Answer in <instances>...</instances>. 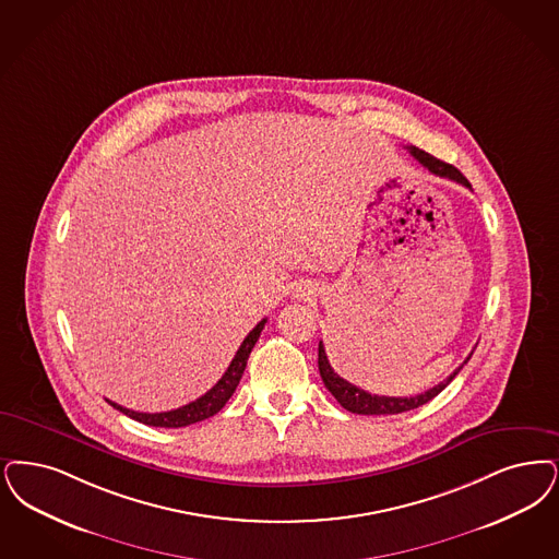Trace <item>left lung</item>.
Listing matches in <instances>:
<instances>
[{"mask_svg": "<svg viewBox=\"0 0 559 559\" xmlns=\"http://www.w3.org/2000/svg\"><path fill=\"white\" fill-rule=\"evenodd\" d=\"M407 150H409V154L416 157V159H418L425 168H428L432 175L443 177V179L455 180V182H460V185H464V187H469L468 179H466V177H464L455 166L445 164V162H441V159H437V157L426 154V152L418 150V147H414V145H409ZM468 359L469 356L466 358V361H468ZM466 361H464V364H466ZM464 364H462V366H464ZM462 366H460L453 374H449L447 380L439 382L437 386L428 389V391L420 393V395H414V397H386V395H372V393H368V391L359 389L356 384H352V382L341 379V377L336 374L335 370H333V366H331L329 358H326V352H324L322 341L318 343V370H320V377H322L324 386L333 393V397H335L336 402L341 403L347 412H352V414H364V416L403 414V412H409V409H416V407L425 405V403L430 402L432 397H437V395L445 389L447 384H449L451 380L455 379V374L462 370Z\"/></svg>", "mask_w": 559, "mask_h": 559, "instance_id": "left-lung-1", "label": "left lung"}]
</instances>
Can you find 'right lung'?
I'll use <instances>...</instances> for the list:
<instances>
[{
	"label": "right lung",
	"instance_id": "right-lung-1",
	"mask_svg": "<svg viewBox=\"0 0 559 559\" xmlns=\"http://www.w3.org/2000/svg\"><path fill=\"white\" fill-rule=\"evenodd\" d=\"M264 324H266V318H264L262 322H258L255 329L243 338V343H241V347L237 349V354H235V358L230 361V366L226 368L223 379L218 380L205 395H201L200 400H195V402L187 403V405L177 407V409H170V412H157V414H145V412L127 409V407L110 402V400H106V402L110 403L112 407H116L118 412H122L124 416H129V418H133L136 423H141V425L157 426V428H180V426L201 423V420H205V418L218 414V412L223 409L224 403L228 402L230 395L235 393L239 380L243 377L247 358H249V354H251L255 341L260 338V333H262Z\"/></svg>",
	"mask_w": 559,
	"mask_h": 559
}]
</instances>
